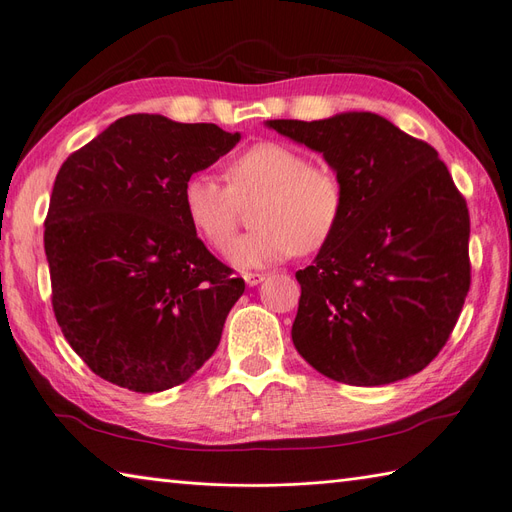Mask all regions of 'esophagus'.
Segmentation results:
<instances>
[{"instance_id":"esophagus-1","label":"esophagus","mask_w":512,"mask_h":512,"mask_svg":"<svg viewBox=\"0 0 512 512\" xmlns=\"http://www.w3.org/2000/svg\"><path fill=\"white\" fill-rule=\"evenodd\" d=\"M243 280H245V284L247 286H258L262 280H265V275L262 273H243Z\"/></svg>"}]
</instances>
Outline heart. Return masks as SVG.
<instances>
[{
	"instance_id": "b5f03b06",
	"label": "heart",
	"mask_w": 512,
	"mask_h": 512,
	"mask_svg": "<svg viewBox=\"0 0 512 512\" xmlns=\"http://www.w3.org/2000/svg\"><path fill=\"white\" fill-rule=\"evenodd\" d=\"M254 228L230 245L228 258L241 269L267 267L294 252L314 254L342 224L346 194L333 170L284 143H256L226 164V185L211 175H192L181 203L192 228L215 250L235 235L243 205Z\"/></svg>"
}]
</instances>
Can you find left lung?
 Masks as SVG:
<instances>
[{
	"label": "left lung",
	"instance_id": "1",
	"mask_svg": "<svg viewBox=\"0 0 512 512\" xmlns=\"http://www.w3.org/2000/svg\"><path fill=\"white\" fill-rule=\"evenodd\" d=\"M267 126L322 153L346 194L335 237L297 271L294 348L352 386L418 374L451 337L470 290V213L446 164L376 113Z\"/></svg>",
	"mask_w": 512,
	"mask_h": 512
}]
</instances>
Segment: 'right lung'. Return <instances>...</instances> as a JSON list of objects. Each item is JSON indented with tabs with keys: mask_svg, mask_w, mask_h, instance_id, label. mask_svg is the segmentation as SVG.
<instances>
[{
	"mask_svg": "<svg viewBox=\"0 0 512 512\" xmlns=\"http://www.w3.org/2000/svg\"><path fill=\"white\" fill-rule=\"evenodd\" d=\"M239 138L215 123L138 113L61 164L44 222L51 301L96 376L160 393L218 348L245 282L196 237L181 192Z\"/></svg>",
	"mask_w": 512,
	"mask_h": 512,
	"instance_id": "1",
	"label": "right lung"
}]
</instances>
